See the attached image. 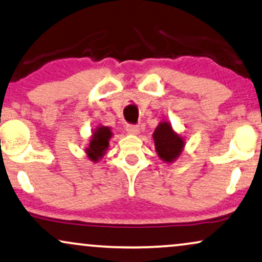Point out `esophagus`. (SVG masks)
Returning a JSON list of instances; mask_svg holds the SVG:
<instances>
[{
    "mask_svg": "<svg viewBox=\"0 0 262 262\" xmlns=\"http://www.w3.org/2000/svg\"><path fill=\"white\" fill-rule=\"evenodd\" d=\"M126 131L131 135H138L141 128H139V125H134V124H127L126 125Z\"/></svg>",
    "mask_w": 262,
    "mask_h": 262,
    "instance_id": "obj_1",
    "label": "esophagus"
}]
</instances>
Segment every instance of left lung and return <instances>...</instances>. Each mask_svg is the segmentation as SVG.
<instances>
[{
    "label": "left lung",
    "mask_w": 262,
    "mask_h": 262,
    "mask_svg": "<svg viewBox=\"0 0 262 262\" xmlns=\"http://www.w3.org/2000/svg\"><path fill=\"white\" fill-rule=\"evenodd\" d=\"M155 149L162 161L173 162L179 158L184 148L185 142L182 136L173 131V128L167 121H162L155 128L152 134Z\"/></svg>",
    "instance_id": "8db88e82"
}]
</instances>
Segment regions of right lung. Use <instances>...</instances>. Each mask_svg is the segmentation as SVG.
<instances>
[{"mask_svg": "<svg viewBox=\"0 0 262 262\" xmlns=\"http://www.w3.org/2000/svg\"><path fill=\"white\" fill-rule=\"evenodd\" d=\"M111 128L107 126H98L93 132L89 147L85 149L88 158L91 161L97 162L100 159L106 154V150L110 147V139L112 138Z\"/></svg>", "mask_w": 262, "mask_h": 262, "instance_id": "1", "label": "right lung"}]
</instances>
